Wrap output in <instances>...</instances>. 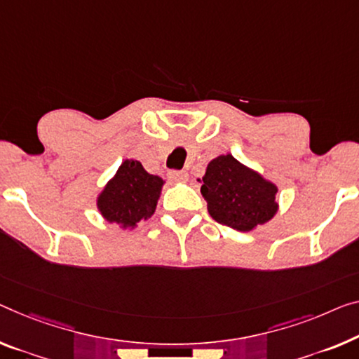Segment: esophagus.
Segmentation results:
<instances>
[{
    "mask_svg": "<svg viewBox=\"0 0 359 359\" xmlns=\"http://www.w3.org/2000/svg\"><path fill=\"white\" fill-rule=\"evenodd\" d=\"M168 178L172 181H176V183H181V181L187 180V173L178 172V170H172V172H168Z\"/></svg>",
    "mask_w": 359,
    "mask_h": 359,
    "instance_id": "1",
    "label": "esophagus"
}]
</instances>
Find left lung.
I'll return each instance as SVG.
<instances>
[{
  "label": "left lung",
  "instance_id": "1",
  "mask_svg": "<svg viewBox=\"0 0 359 359\" xmlns=\"http://www.w3.org/2000/svg\"><path fill=\"white\" fill-rule=\"evenodd\" d=\"M201 192L215 222L242 231L255 229L278 212V187L226 154L207 165Z\"/></svg>",
  "mask_w": 359,
  "mask_h": 359
}]
</instances>
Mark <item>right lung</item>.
Instances as JSON below:
<instances>
[{
  "mask_svg": "<svg viewBox=\"0 0 359 359\" xmlns=\"http://www.w3.org/2000/svg\"><path fill=\"white\" fill-rule=\"evenodd\" d=\"M162 186L161 176L147 173L141 162L126 158L97 196V208L109 223L133 229L156 212Z\"/></svg>",
  "mask_w": 359,
  "mask_h": 359,
  "instance_id": "right-lung-1",
  "label": "right lung"
}]
</instances>
